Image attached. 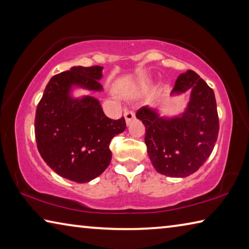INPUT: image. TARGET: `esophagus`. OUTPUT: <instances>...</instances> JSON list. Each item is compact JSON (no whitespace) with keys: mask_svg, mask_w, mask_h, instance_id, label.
Segmentation results:
<instances>
[{"mask_svg":"<svg viewBox=\"0 0 249 249\" xmlns=\"http://www.w3.org/2000/svg\"><path fill=\"white\" fill-rule=\"evenodd\" d=\"M124 116H125L126 123L129 124L130 122H132L135 119V113L133 111H129V109H126L125 113H124Z\"/></svg>","mask_w":249,"mask_h":249,"instance_id":"esophagus-1","label":"esophagus"}]
</instances>
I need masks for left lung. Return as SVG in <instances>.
I'll use <instances>...</instances> for the list:
<instances>
[{
	"mask_svg": "<svg viewBox=\"0 0 249 249\" xmlns=\"http://www.w3.org/2000/svg\"><path fill=\"white\" fill-rule=\"evenodd\" d=\"M189 89L191 99L182 115L159 117L147 107L136 112L146 127L145 144L153 166L159 174L176 178L188 177L210 157L217 140L218 115L213 90L193 70L181 73L171 93Z\"/></svg>",
	"mask_w": 249,
	"mask_h": 249,
	"instance_id": "obj_1",
	"label": "left lung"
}]
</instances>
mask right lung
<instances>
[{
  "label": "right lung",
  "mask_w": 249,
  "mask_h": 249,
  "mask_svg": "<svg viewBox=\"0 0 249 249\" xmlns=\"http://www.w3.org/2000/svg\"><path fill=\"white\" fill-rule=\"evenodd\" d=\"M103 67H72L46 86L36 108L35 137L41 158L59 176L89 182L108 167L109 142L126 128L124 117L111 120L92 96L72 99V86L101 91Z\"/></svg>",
  "instance_id": "add662e5"
}]
</instances>
